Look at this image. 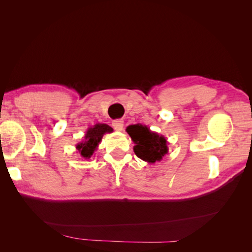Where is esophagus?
Here are the masks:
<instances>
[{
  "label": "esophagus",
  "mask_w": 252,
  "mask_h": 252,
  "mask_svg": "<svg viewBox=\"0 0 252 252\" xmlns=\"http://www.w3.org/2000/svg\"><path fill=\"white\" fill-rule=\"evenodd\" d=\"M112 126L117 131H122L124 128V122L122 120H114L112 122Z\"/></svg>",
  "instance_id": "34e87169"
}]
</instances>
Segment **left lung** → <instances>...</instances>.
I'll list each match as a JSON object with an SVG mask.
<instances>
[{"label": "left lung", "mask_w": 252, "mask_h": 252, "mask_svg": "<svg viewBox=\"0 0 252 252\" xmlns=\"http://www.w3.org/2000/svg\"><path fill=\"white\" fill-rule=\"evenodd\" d=\"M126 132L134 143L135 156L149 164L162 161L168 152V142L162 134L151 131L146 125L134 124L126 128Z\"/></svg>", "instance_id": "obj_1"}]
</instances>
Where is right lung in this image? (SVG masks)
Wrapping results in <instances>:
<instances>
[{"mask_svg":"<svg viewBox=\"0 0 252 252\" xmlns=\"http://www.w3.org/2000/svg\"><path fill=\"white\" fill-rule=\"evenodd\" d=\"M113 129L109 125L97 123L87 129L85 135H84V140L78 143L75 148L82 158L86 159L90 158L97 149L98 144L101 143L104 134L111 133Z\"/></svg>","mask_w":252,"mask_h":252,"instance_id":"1","label":"right lung"}]
</instances>
